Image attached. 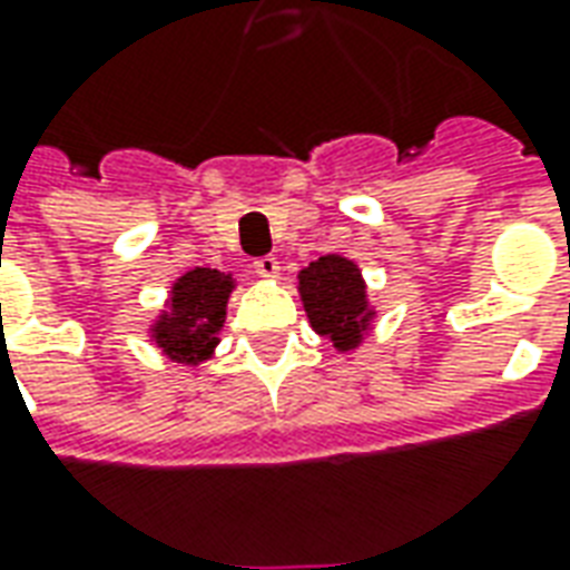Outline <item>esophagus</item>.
<instances>
[{
  "instance_id": "obj_1",
  "label": "esophagus",
  "mask_w": 570,
  "mask_h": 570,
  "mask_svg": "<svg viewBox=\"0 0 570 570\" xmlns=\"http://www.w3.org/2000/svg\"><path fill=\"white\" fill-rule=\"evenodd\" d=\"M253 268H256V274L265 277V281H274V277L281 274V262L274 259V256H262V259L253 262Z\"/></svg>"
}]
</instances>
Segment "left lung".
<instances>
[{"label":"left lung","mask_w":570,"mask_h":570,"mask_svg":"<svg viewBox=\"0 0 570 570\" xmlns=\"http://www.w3.org/2000/svg\"><path fill=\"white\" fill-rule=\"evenodd\" d=\"M298 298L314 333L338 354H354L375 326V305L354 259L326 253L296 274Z\"/></svg>","instance_id":"1"}]
</instances>
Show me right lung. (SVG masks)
<instances>
[{"label":"right lung","mask_w":570,"mask_h":570,"mask_svg":"<svg viewBox=\"0 0 570 570\" xmlns=\"http://www.w3.org/2000/svg\"><path fill=\"white\" fill-rule=\"evenodd\" d=\"M235 286V274L219 268H191L179 274L167 289L164 308L146 330L151 345L167 360L191 370L213 360Z\"/></svg>","instance_id":"add662e5"}]
</instances>
